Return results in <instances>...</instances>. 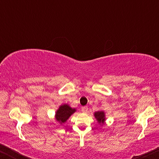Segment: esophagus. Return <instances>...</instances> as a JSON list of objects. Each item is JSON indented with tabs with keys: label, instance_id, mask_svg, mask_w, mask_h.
Returning <instances> with one entry per match:
<instances>
[{
	"label": "esophagus",
	"instance_id": "esophagus-1",
	"mask_svg": "<svg viewBox=\"0 0 159 159\" xmlns=\"http://www.w3.org/2000/svg\"><path fill=\"white\" fill-rule=\"evenodd\" d=\"M88 107H83L82 108H81V110H82V111L83 112V113H86L88 111Z\"/></svg>",
	"mask_w": 159,
	"mask_h": 159
}]
</instances>
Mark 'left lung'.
<instances>
[{
    "mask_svg": "<svg viewBox=\"0 0 159 159\" xmlns=\"http://www.w3.org/2000/svg\"><path fill=\"white\" fill-rule=\"evenodd\" d=\"M95 116L99 123H104V120H105V118H104V113L103 111L95 112Z\"/></svg>",
    "mask_w": 159,
    "mask_h": 159,
    "instance_id": "left-lung-1",
    "label": "left lung"
}]
</instances>
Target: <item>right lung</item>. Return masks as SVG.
Masks as SVG:
<instances>
[{"mask_svg":"<svg viewBox=\"0 0 159 159\" xmlns=\"http://www.w3.org/2000/svg\"><path fill=\"white\" fill-rule=\"evenodd\" d=\"M75 111H76L75 109L71 108L66 104L61 105L56 113V119L61 123L65 122L70 116L75 112Z\"/></svg>","mask_w":159,"mask_h":159,"instance_id":"1","label":"right lung"}]
</instances>
